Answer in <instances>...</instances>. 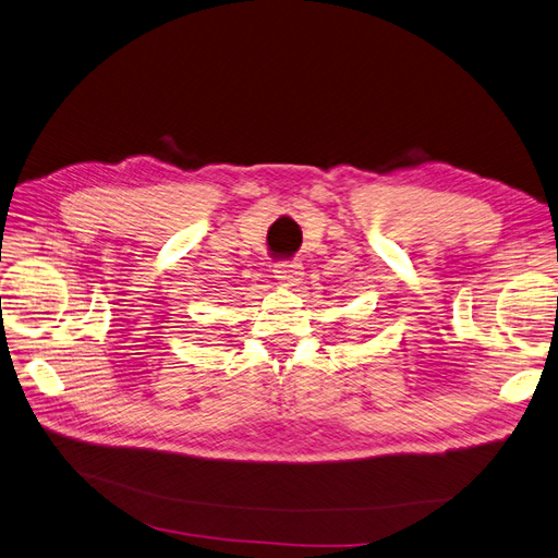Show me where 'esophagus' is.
<instances>
[{
  "label": "esophagus",
  "mask_w": 558,
  "mask_h": 558,
  "mask_svg": "<svg viewBox=\"0 0 558 558\" xmlns=\"http://www.w3.org/2000/svg\"><path fill=\"white\" fill-rule=\"evenodd\" d=\"M272 272H275L277 281H281L286 286H293L302 277V265L295 260H283V263L275 265Z\"/></svg>",
  "instance_id": "34e87169"
}]
</instances>
